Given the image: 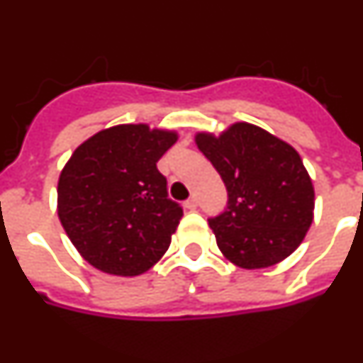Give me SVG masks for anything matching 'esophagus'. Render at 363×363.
Returning a JSON list of instances; mask_svg holds the SVG:
<instances>
[{
	"label": "esophagus",
	"mask_w": 363,
	"mask_h": 363,
	"mask_svg": "<svg viewBox=\"0 0 363 363\" xmlns=\"http://www.w3.org/2000/svg\"><path fill=\"white\" fill-rule=\"evenodd\" d=\"M184 205H185V209L194 211V209H196V207H198V200H196V198H194V196H192V198H189V200L185 201Z\"/></svg>",
	"instance_id": "obj_1"
}]
</instances>
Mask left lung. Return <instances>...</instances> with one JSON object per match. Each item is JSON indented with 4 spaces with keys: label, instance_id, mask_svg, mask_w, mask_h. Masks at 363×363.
I'll use <instances>...</instances> for the list:
<instances>
[{
    "label": "left lung",
    "instance_id": "obj_1",
    "mask_svg": "<svg viewBox=\"0 0 363 363\" xmlns=\"http://www.w3.org/2000/svg\"><path fill=\"white\" fill-rule=\"evenodd\" d=\"M194 142L229 194L225 213L209 220L221 255L242 269L271 267L293 255L314 213V187L300 154L245 121L220 136L198 133Z\"/></svg>",
    "mask_w": 363,
    "mask_h": 363
}]
</instances>
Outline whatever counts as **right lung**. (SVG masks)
Listing matches in <instances>:
<instances>
[{"label":"right lung","mask_w":363,"mask_h":363,"mask_svg":"<svg viewBox=\"0 0 363 363\" xmlns=\"http://www.w3.org/2000/svg\"><path fill=\"white\" fill-rule=\"evenodd\" d=\"M178 133L125 123L74 150L57 182V216L85 262L114 277H138L160 262L184 211L167 196L158 160Z\"/></svg>","instance_id":"right-lung-1"}]
</instances>
